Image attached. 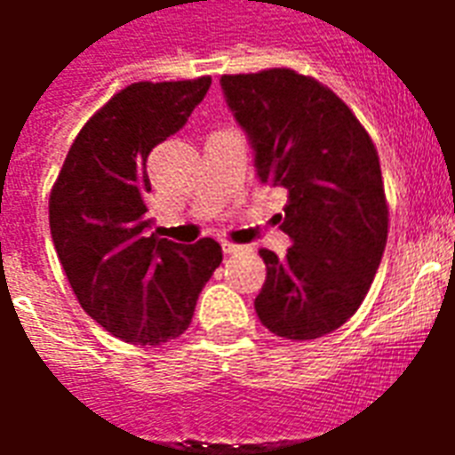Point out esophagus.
<instances>
[{
	"instance_id": "obj_1",
	"label": "esophagus",
	"mask_w": 455,
	"mask_h": 455,
	"mask_svg": "<svg viewBox=\"0 0 455 455\" xmlns=\"http://www.w3.org/2000/svg\"><path fill=\"white\" fill-rule=\"evenodd\" d=\"M221 250H224V252H227V255H235V252H241L243 245H235V243L224 241V243H221Z\"/></svg>"
}]
</instances>
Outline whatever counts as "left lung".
Segmentation results:
<instances>
[{
  "label": "left lung",
  "instance_id": "left-lung-1",
  "mask_svg": "<svg viewBox=\"0 0 455 455\" xmlns=\"http://www.w3.org/2000/svg\"><path fill=\"white\" fill-rule=\"evenodd\" d=\"M235 123L255 151L262 184L283 186L285 257L262 248V325L285 339H316L354 316L387 243L378 151L349 106L288 68L221 75Z\"/></svg>",
  "mask_w": 455,
  "mask_h": 455
}]
</instances>
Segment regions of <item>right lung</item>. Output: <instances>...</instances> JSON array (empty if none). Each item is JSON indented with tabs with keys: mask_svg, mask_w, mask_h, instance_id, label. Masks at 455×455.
Returning <instances> with one entry per match:
<instances>
[{
	"mask_svg": "<svg viewBox=\"0 0 455 455\" xmlns=\"http://www.w3.org/2000/svg\"><path fill=\"white\" fill-rule=\"evenodd\" d=\"M212 80L134 82L75 137L49 198L56 255L82 309L130 345H163L188 328L221 264L212 238L181 245L151 228L148 153L177 134Z\"/></svg>",
	"mask_w": 455,
	"mask_h": 455,
	"instance_id": "add662e5",
	"label": "right lung"
}]
</instances>
